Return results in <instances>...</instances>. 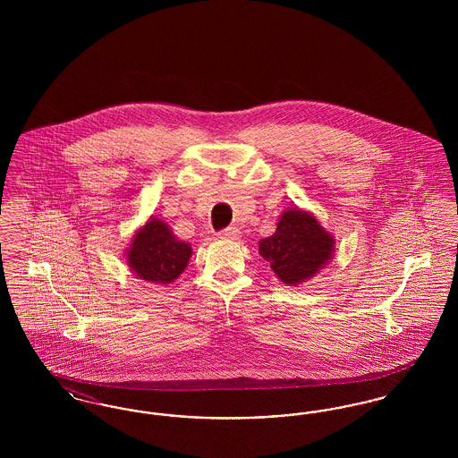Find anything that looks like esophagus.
I'll use <instances>...</instances> for the list:
<instances>
[{"label":"esophagus","mask_w":458,"mask_h":458,"mask_svg":"<svg viewBox=\"0 0 458 458\" xmlns=\"http://www.w3.org/2000/svg\"><path fill=\"white\" fill-rule=\"evenodd\" d=\"M221 239L237 240L240 237V230L237 226H226L218 233Z\"/></svg>","instance_id":"obj_1"}]
</instances>
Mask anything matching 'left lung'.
I'll return each mask as SVG.
<instances>
[{
    "label": "left lung",
    "instance_id": "1",
    "mask_svg": "<svg viewBox=\"0 0 458 458\" xmlns=\"http://www.w3.org/2000/svg\"><path fill=\"white\" fill-rule=\"evenodd\" d=\"M333 239L310 215L288 209L276 225V232L259 242V254L275 275L286 284L310 278L333 256Z\"/></svg>",
    "mask_w": 458,
    "mask_h": 458
}]
</instances>
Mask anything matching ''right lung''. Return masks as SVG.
<instances>
[{"instance_id": "add662e5", "label": "right lung", "mask_w": 458, "mask_h": 458, "mask_svg": "<svg viewBox=\"0 0 458 458\" xmlns=\"http://www.w3.org/2000/svg\"><path fill=\"white\" fill-rule=\"evenodd\" d=\"M191 256L189 243L174 239L166 223L156 218L137 232L127 254L131 271L153 284H172L183 273Z\"/></svg>"}]
</instances>
